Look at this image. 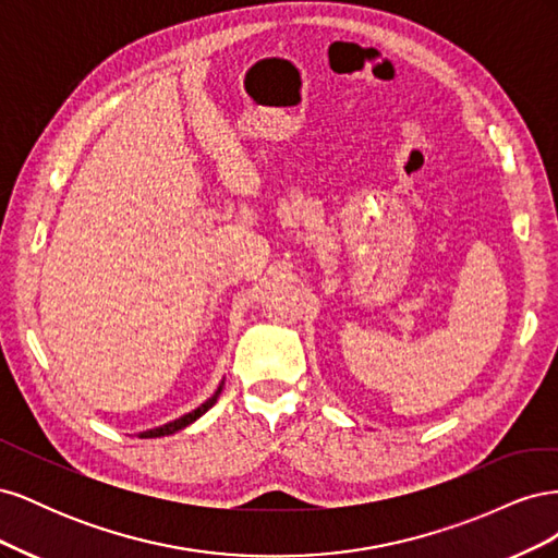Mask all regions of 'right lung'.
<instances>
[{
	"mask_svg": "<svg viewBox=\"0 0 558 558\" xmlns=\"http://www.w3.org/2000/svg\"><path fill=\"white\" fill-rule=\"evenodd\" d=\"M221 391H223V381H221V386L216 388V393H214V396H211L207 402H202L197 410H193V412H189V414H183V416H179V418L170 421V424H165V426H158V428L144 430V433H140V437H162V435H172V433H179V430H183L185 426H191L193 421H197L202 414H205L209 408H214V402L218 400V396H221Z\"/></svg>",
	"mask_w": 558,
	"mask_h": 558,
	"instance_id": "right-lung-1",
	"label": "right lung"
}]
</instances>
